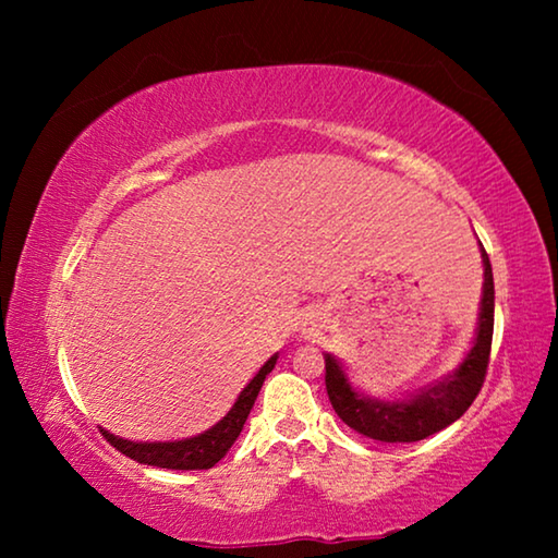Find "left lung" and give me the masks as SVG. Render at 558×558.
I'll use <instances>...</instances> for the list:
<instances>
[{
    "mask_svg": "<svg viewBox=\"0 0 558 558\" xmlns=\"http://www.w3.org/2000/svg\"><path fill=\"white\" fill-rule=\"evenodd\" d=\"M483 263L485 282L475 342H472L468 356L462 359L458 369L442 376V381L421 389L403 401L369 399V396L359 393L349 384L342 364L332 354H325L327 396L332 401L335 413L349 428L384 442H415L448 428L450 423H456L470 409V403L477 399L485 384L495 327V280L485 248Z\"/></svg>",
    "mask_w": 558,
    "mask_h": 558,
    "instance_id": "1",
    "label": "left lung"
}]
</instances>
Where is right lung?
<instances>
[{"instance_id":"1","label":"right lung","mask_w":558,"mask_h":558,"mask_svg":"<svg viewBox=\"0 0 558 558\" xmlns=\"http://www.w3.org/2000/svg\"><path fill=\"white\" fill-rule=\"evenodd\" d=\"M276 362H278V354H272L268 362L260 366V372L253 376L251 384L241 391V396L233 403V409L226 413L216 426L199 433V436L172 440V442H132V440L112 436V433L100 428L102 438H106L112 448L120 450L122 456L143 462V465H155V468H167V470H209L226 456V452H229L235 438L241 436L243 423L248 418L253 403L258 399L260 386L266 381V376L272 372Z\"/></svg>"}]
</instances>
